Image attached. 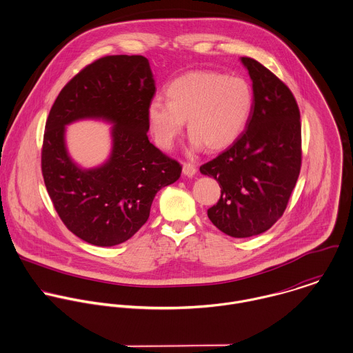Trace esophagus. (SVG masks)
I'll list each match as a JSON object with an SVG mask.
<instances>
[{
	"mask_svg": "<svg viewBox=\"0 0 353 353\" xmlns=\"http://www.w3.org/2000/svg\"><path fill=\"white\" fill-rule=\"evenodd\" d=\"M183 173H184L185 176H188V177L195 176V173H196L195 165H192L191 162H184V163H183Z\"/></svg>",
	"mask_w": 353,
	"mask_h": 353,
	"instance_id": "esophagus-1",
	"label": "esophagus"
}]
</instances>
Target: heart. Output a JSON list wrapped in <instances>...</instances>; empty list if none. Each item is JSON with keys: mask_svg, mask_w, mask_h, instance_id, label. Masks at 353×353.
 <instances>
[{"mask_svg": "<svg viewBox=\"0 0 353 353\" xmlns=\"http://www.w3.org/2000/svg\"><path fill=\"white\" fill-rule=\"evenodd\" d=\"M168 102L152 99L147 121L157 144L172 148L181 135L184 121L195 147L219 151L239 139L245 130L252 106L251 84L240 76L214 71H191L165 87Z\"/></svg>", "mask_w": 353, "mask_h": 353, "instance_id": "1", "label": "heart"}]
</instances>
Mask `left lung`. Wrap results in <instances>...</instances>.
<instances>
[{
	"instance_id": "left-lung-1",
	"label": "left lung",
	"mask_w": 353,
	"mask_h": 353,
	"mask_svg": "<svg viewBox=\"0 0 353 353\" xmlns=\"http://www.w3.org/2000/svg\"><path fill=\"white\" fill-rule=\"evenodd\" d=\"M252 80L254 106L244 132L201 166L221 187L208 210L212 223L243 239L270 229L285 212L301 168V121L289 87L254 59L241 57Z\"/></svg>"
}]
</instances>
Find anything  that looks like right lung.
I'll list each match as a JSON object with an SVG mask.
<instances>
[{"label": "right lung", "instance_id": "right-lung-1", "mask_svg": "<svg viewBox=\"0 0 353 353\" xmlns=\"http://www.w3.org/2000/svg\"><path fill=\"white\" fill-rule=\"evenodd\" d=\"M154 94L145 57L106 56L74 74L50 109L41 157L45 185L64 225L92 245L131 239L148 219L155 194L181 174V165L148 141ZM80 118L115 124L112 155L101 168L80 170L68 157L65 125Z\"/></svg>", "mask_w": 353, "mask_h": 353}]
</instances>
